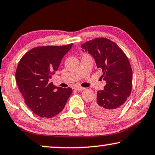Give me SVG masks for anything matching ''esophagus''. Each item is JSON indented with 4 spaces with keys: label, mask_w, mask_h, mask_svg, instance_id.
Here are the masks:
<instances>
[{
    "label": "esophagus",
    "mask_w": 155,
    "mask_h": 155,
    "mask_svg": "<svg viewBox=\"0 0 155 155\" xmlns=\"http://www.w3.org/2000/svg\"><path fill=\"white\" fill-rule=\"evenodd\" d=\"M84 88H83V87H76L75 88V90H77V91H83V90H84Z\"/></svg>",
    "instance_id": "34e87169"
}]
</instances>
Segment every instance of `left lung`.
Returning <instances> with one entry per match:
<instances>
[{"label":"left lung","instance_id":"8db88e82","mask_svg":"<svg viewBox=\"0 0 155 155\" xmlns=\"http://www.w3.org/2000/svg\"><path fill=\"white\" fill-rule=\"evenodd\" d=\"M81 48L93 56L106 81L91 110L100 118H112L121 110L131 92L133 72L128 59L116 43L105 38L87 41Z\"/></svg>","mask_w":155,"mask_h":155}]
</instances>
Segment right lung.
Listing matches in <instances>:
<instances>
[{
    "mask_svg": "<svg viewBox=\"0 0 155 155\" xmlns=\"http://www.w3.org/2000/svg\"><path fill=\"white\" fill-rule=\"evenodd\" d=\"M72 45L34 48L19 61L15 73L17 86L28 107L39 117L58 114L72 93L69 87H56L49 81Z\"/></svg>",
    "mask_w": 155,
    "mask_h": 155,
    "instance_id": "add662e5",
    "label": "right lung"
}]
</instances>
